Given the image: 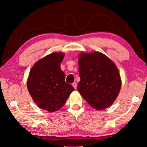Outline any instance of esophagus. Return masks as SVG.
Returning <instances> with one entry per match:
<instances>
[{
    "label": "esophagus",
    "instance_id": "obj_1",
    "mask_svg": "<svg viewBox=\"0 0 147 147\" xmlns=\"http://www.w3.org/2000/svg\"><path fill=\"white\" fill-rule=\"evenodd\" d=\"M72 85H73V86L74 87V89H76V88H77V84L76 82L73 83V84H72Z\"/></svg>",
    "mask_w": 147,
    "mask_h": 147
}]
</instances>
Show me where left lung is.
Instances as JSON below:
<instances>
[{
    "label": "left lung",
    "mask_w": 147,
    "mask_h": 147,
    "mask_svg": "<svg viewBox=\"0 0 147 147\" xmlns=\"http://www.w3.org/2000/svg\"><path fill=\"white\" fill-rule=\"evenodd\" d=\"M78 91L91 106L98 110L113 103L120 91L121 76L115 63L104 54L94 52L79 56Z\"/></svg>",
    "instance_id": "8db88e82"
}]
</instances>
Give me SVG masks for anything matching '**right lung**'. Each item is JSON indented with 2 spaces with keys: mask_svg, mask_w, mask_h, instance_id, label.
Segmentation results:
<instances>
[{
  "mask_svg": "<svg viewBox=\"0 0 147 147\" xmlns=\"http://www.w3.org/2000/svg\"><path fill=\"white\" fill-rule=\"evenodd\" d=\"M65 54L53 53L39 60L32 67L27 87L39 108L53 112L63 107L74 89L65 81L60 64Z\"/></svg>",
  "mask_w": 147,
  "mask_h": 147,
  "instance_id": "obj_1",
  "label": "right lung"
}]
</instances>
